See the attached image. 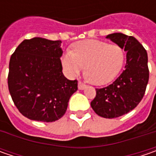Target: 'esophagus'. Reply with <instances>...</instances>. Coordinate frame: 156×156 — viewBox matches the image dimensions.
<instances>
[{
    "label": "esophagus",
    "instance_id": "34e87169",
    "mask_svg": "<svg viewBox=\"0 0 156 156\" xmlns=\"http://www.w3.org/2000/svg\"><path fill=\"white\" fill-rule=\"evenodd\" d=\"M86 87H87V85H86V84L82 83L81 81H79V82H78V88H79V89L82 90V89H85Z\"/></svg>",
    "mask_w": 156,
    "mask_h": 156
}]
</instances>
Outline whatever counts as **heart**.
I'll return each mask as SVG.
<instances>
[{
	"label": "heart",
	"mask_w": 156,
	"mask_h": 156,
	"mask_svg": "<svg viewBox=\"0 0 156 156\" xmlns=\"http://www.w3.org/2000/svg\"><path fill=\"white\" fill-rule=\"evenodd\" d=\"M124 59V50L119 45L87 40L75 43L74 52L65 53L62 63L70 76H77L85 67L87 81L95 85H103L116 77Z\"/></svg>",
	"instance_id": "heart-1"
}]
</instances>
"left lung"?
Masks as SVG:
<instances>
[{"label":"left lung","mask_w":156,"mask_h":156,"mask_svg":"<svg viewBox=\"0 0 156 156\" xmlns=\"http://www.w3.org/2000/svg\"><path fill=\"white\" fill-rule=\"evenodd\" d=\"M106 38L127 52L122 73L108 87L95 88L96 95L91 101L98 115L112 119L128 114L140 103L146 91L149 71L147 51L135 37L114 33Z\"/></svg>","instance_id":"1"}]
</instances>
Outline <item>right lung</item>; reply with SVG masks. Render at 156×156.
<instances>
[{"label": "right lung", "instance_id": "obj_1", "mask_svg": "<svg viewBox=\"0 0 156 156\" xmlns=\"http://www.w3.org/2000/svg\"><path fill=\"white\" fill-rule=\"evenodd\" d=\"M61 41L24 40L11 55L8 84L14 103L30 120L52 122L67 111L78 81L62 73Z\"/></svg>", "mask_w": 156, "mask_h": 156}]
</instances>
